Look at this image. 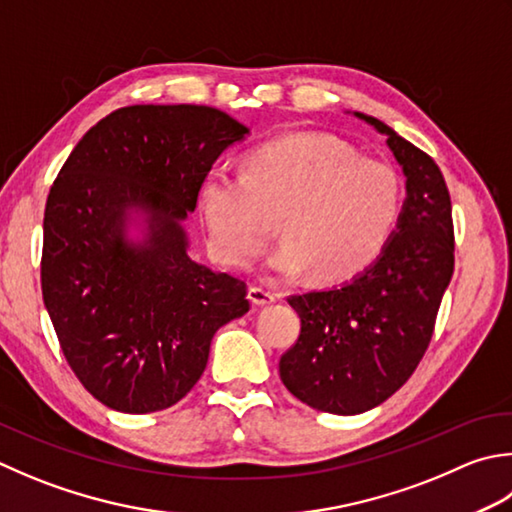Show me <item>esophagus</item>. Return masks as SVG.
Wrapping results in <instances>:
<instances>
[{"label":"esophagus","instance_id":"1","mask_svg":"<svg viewBox=\"0 0 512 512\" xmlns=\"http://www.w3.org/2000/svg\"><path fill=\"white\" fill-rule=\"evenodd\" d=\"M248 299L253 302L255 306H270L275 304V293H270V290L262 288V286H250L248 288Z\"/></svg>","mask_w":512,"mask_h":512}]
</instances>
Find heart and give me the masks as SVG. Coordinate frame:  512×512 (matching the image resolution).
Masks as SVG:
<instances>
[{
    "label": "heart",
    "instance_id": "b5f03b06",
    "mask_svg": "<svg viewBox=\"0 0 512 512\" xmlns=\"http://www.w3.org/2000/svg\"><path fill=\"white\" fill-rule=\"evenodd\" d=\"M402 208V184L386 162L342 139L286 135L253 150L244 173L213 170L197 190V213L219 262L246 268L266 242V213H279L282 244L268 273L342 282L382 253Z\"/></svg>",
    "mask_w": 512,
    "mask_h": 512
}]
</instances>
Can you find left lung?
Returning a JSON list of instances; mask_svg holds the SVG:
<instances>
[{"mask_svg": "<svg viewBox=\"0 0 512 512\" xmlns=\"http://www.w3.org/2000/svg\"><path fill=\"white\" fill-rule=\"evenodd\" d=\"M353 115L386 137L406 177V199L373 264L339 286L288 297L302 333L279 359V377L299 402L333 415L366 413L408 382L455 266L442 170L377 117Z\"/></svg>", "mask_w": 512, "mask_h": 512, "instance_id": "1", "label": "left lung"}]
</instances>
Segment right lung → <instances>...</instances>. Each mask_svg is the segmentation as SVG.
Wrapping results in <instances>:
<instances>
[{"label": "right lung", "instance_id": "right-lung-1", "mask_svg": "<svg viewBox=\"0 0 512 512\" xmlns=\"http://www.w3.org/2000/svg\"><path fill=\"white\" fill-rule=\"evenodd\" d=\"M250 130L210 106L119 108L79 139L48 193L42 295L66 362L119 413H157L202 377L242 279L190 257L188 213Z\"/></svg>", "mask_w": 512, "mask_h": 512}]
</instances>
